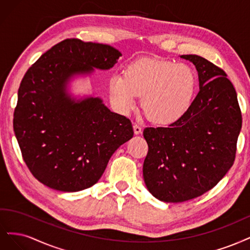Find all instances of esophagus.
Segmentation results:
<instances>
[{
  "mask_svg": "<svg viewBox=\"0 0 250 250\" xmlns=\"http://www.w3.org/2000/svg\"><path fill=\"white\" fill-rule=\"evenodd\" d=\"M133 127H134V133H135L136 135H139V134H141V132H142V127H141L139 125L135 124Z\"/></svg>",
  "mask_w": 250,
  "mask_h": 250,
  "instance_id": "esophagus-1",
  "label": "esophagus"
}]
</instances>
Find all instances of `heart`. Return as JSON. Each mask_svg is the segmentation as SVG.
I'll return each mask as SVG.
<instances>
[{
	"label": "heart",
	"mask_w": 250,
	"mask_h": 250,
	"mask_svg": "<svg viewBox=\"0 0 250 250\" xmlns=\"http://www.w3.org/2000/svg\"><path fill=\"white\" fill-rule=\"evenodd\" d=\"M196 78L186 64L140 58L125 67L124 76L109 78L108 92L112 107L128 115L141 98V107L150 122L170 125L188 110L195 92Z\"/></svg>",
	"instance_id": "b5f03b06"
}]
</instances>
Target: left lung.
I'll list each match as a JSON object with an SVG mask.
<instances>
[{
    "instance_id": "left-lung-1",
    "label": "left lung",
    "mask_w": 250,
    "mask_h": 250,
    "mask_svg": "<svg viewBox=\"0 0 250 250\" xmlns=\"http://www.w3.org/2000/svg\"><path fill=\"white\" fill-rule=\"evenodd\" d=\"M198 72L199 92L168 127H146L147 190L161 201L183 203L215 187L233 164L242 115L224 70L197 55H182Z\"/></svg>"
}]
</instances>
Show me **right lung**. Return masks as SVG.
I'll use <instances>...</instances> for the list:
<instances>
[{
    "label": "right lung",
    "instance_id": "1",
    "mask_svg": "<svg viewBox=\"0 0 250 250\" xmlns=\"http://www.w3.org/2000/svg\"><path fill=\"white\" fill-rule=\"evenodd\" d=\"M120 56L108 44L65 39L23 76L13 128L29 170L45 186L62 192L93 186L114 151L133 137L131 120L102 99L77 100L68 92L75 76L110 69Z\"/></svg>",
    "mask_w": 250,
    "mask_h": 250
}]
</instances>
